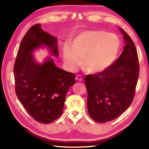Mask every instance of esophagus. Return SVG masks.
<instances>
[{
    "mask_svg": "<svg viewBox=\"0 0 149 149\" xmlns=\"http://www.w3.org/2000/svg\"><path fill=\"white\" fill-rule=\"evenodd\" d=\"M83 79H84V78H83L82 75H76V77H75V79H76L77 81H81Z\"/></svg>",
    "mask_w": 149,
    "mask_h": 149,
    "instance_id": "esophagus-1",
    "label": "esophagus"
}]
</instances>
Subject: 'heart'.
Wrapping results in <instances>:
<instances>
[{"mask_svg":"<svg viewBox=\"0 0 149 149\" xmlns=\"http://www.w3.org/2000/svg\"><path fill=\"white\" fill-rule=\"evenodd\" d=\"M72 47L65 46L64 58L71 70L84 65L88 72L100 73L107 70L116 59L121 42L117 35L105 31H86L74 37Z\"/></svg>","mask_w":149,"mask_h":149,"instance_id":"b5f03b06","label":"heart"}]
</instances>
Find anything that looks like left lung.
<instances>
[{
    "mask_svg": "<svg viewBox=\"0 0 149 149\" xmlns=\"http://www.w3.org/2000/svg\"><path fill=\"white\" fill-rule=\"evenodd\" d=\"M125 45L122 54L109 68L85 77L89 114L95 122L105 123L118 118L134 98L139 74L137 49L122 28Z\"/></svg>",
    "mask_w": 149,
    "mask_h": 149,
    "instance_id": "obj_1",
    "label": "left lung"
}]
</instances>
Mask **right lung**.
<instances>
[{"instance_id": "1", "label": "right lung", "mask_w": 149, "mask_h": 149, "mask_svg": "<svg viewBox=\"0 0 149 149\" xmlns=\"http://www.w3.org/2000/svg\"><path fill=\"white\" fill-rule=\"evenodd\" d=\"M35 24L24 35L14 65L15 91L19 102L37 122H52L62 115L65 96L75 84L73 73L56 68L49 58L42 64L35 61L33 50L42 45L58 56L57 39Z\"/></svg>"}]
</instances>
